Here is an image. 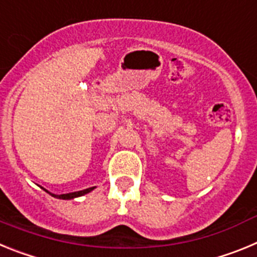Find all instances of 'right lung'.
I'll list each match as a JSON object with an SVG mask.
<instances>
[{"instance_id": "1", "label": "right lung", "mask_w": 257, "mask_h": 257, "mask_svg": "<svg viewBox=\"0 0 257 257\" xmlns=\"http://www.w3.org/2000/svg\"><path fill=\"white\" fill-rule=\"evenodd\" d=\"M94 189V187L92 188H88V189H85V190H79V192H74V193H68V194H60V196H56V194H51L52 197H55V198H60V199H72V198H76V197H81L83 196V194H86V193H90L91 190ZM46 190V189H45ZM47 192V190H46Z\"/></svg>"}]
</instances>
